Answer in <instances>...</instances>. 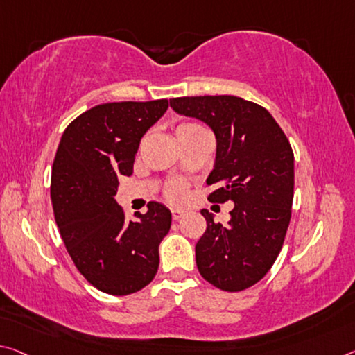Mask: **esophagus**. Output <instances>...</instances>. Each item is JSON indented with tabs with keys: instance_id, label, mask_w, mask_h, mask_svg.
Returning <instances> with one entry per match:
<instances>
[{
	"instance_id": "esophagus-1",
	"label": "esophagus",
	"mask_w": 355,
	"mask_h": 355,
	"mask_svg": "<svg viewBox=\"0 0 355 355\" xmlns=\"http://www.w3.org/2000/svg\"><path fill=\"white\" fill-rule=\"evenodd\" d=\"M184 215H187V211L182 210V208H172V218L178 221V219H182Z\"/></svg>"
}]
</instances>
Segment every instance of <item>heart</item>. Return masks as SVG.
<instances>
[{"mask_svg":"<svg viewBox=\"0 0 355 355\" xmlns=\"http://www.w3.org/2000/svg\"><path fill=\"white\" fill-rule=\"evenodd\" d=\"M193 129H204L198 123H183L177 128V132H184V131H193ZM166 198L171 202H175V204H182V202L187 200L188 198V188L187 184L182 182H172L167 184L166 188Z\"/></svg>","mask_w":355,"mask_h":355,"instance_id":"obj_1","label":"heart"}]
</instances>
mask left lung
I'll list each match as a JSON object with an SVG mask.
<instances>
[{
  "label": "left lung",
  "mask_w": 355,
  "mask_h": 355,
  "mask_svg": "<svg viewBox=\"0 0 355 355\" xmlns=\"http://www.w3.org/2000/svg\"><path fill=\"white\" fill-rule=\"evenodd\" d=\"M171 107L215 132V166L207 178L215 191L208 200L234 202L226 226L200 211L207 229L196 245L199 273L218 289H248L272 268L288 232L294 199L289 140L268 110L237 96L175 98Z\"/></svg>",
  "instance_id": "8db88e82"
}]
</instances>
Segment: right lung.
<instances>
[{
  "instance_id": "add662e5",
  "label": "right lung",
  "mask_w": 355,
  "mask_h": 355,
  "mask_svg": "<svg viewBox=\"0 0 355 355\" xmlns=\"http://www.w3.org/2000/svg\"><path fill=\"white\" fill-rule=\"evenodd\" d=\"M167 107V99L99 104L64 129L56 150L50 187L56 226L78 272L105 294H134L159 267L171 210L150 202L145 215L126 221L115 194L118 178L132 173L140 139Z\"/></svg>"
}]
</instances>
